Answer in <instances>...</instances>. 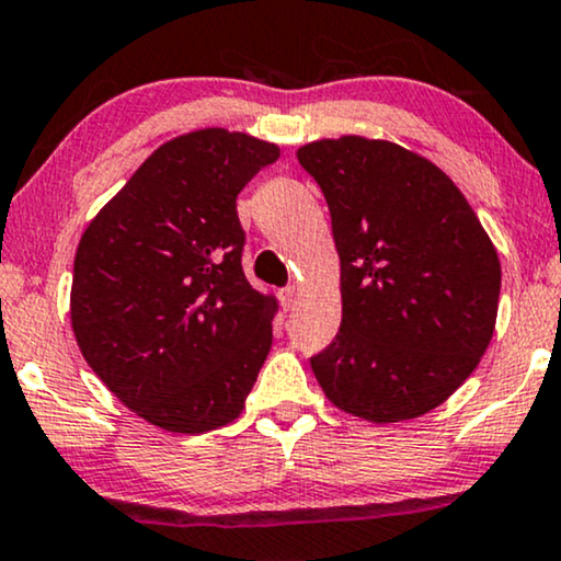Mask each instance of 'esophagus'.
<instances>
[{"label":"esophagus","instance_id":"1","mask_svg":"<svg viewBox=\"0 0 561 561\" xmlns=\"http://www.w3.org/2000/svg\"><path fill=\"white\" fill-rule=\"evenodd\" d=\"M296 299H299V291H296L294 286L283 288V291H280V304H283V309H294V307H296Z\"/></svg>","mask_w":561,"mask_h":561}]
</instances>
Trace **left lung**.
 <instances>
[{
	"mask_svg": "<svg viewBox=\"0 0 561 561\" xmlns=\"http://www.w3.org/2000/svg\"><path fill=\"white\" fill-rule=\"evenodd\" d=\"M320 184L341 257L343 320L312 371L335 408L371 424L419 419L471 377L494 335L502 267L439 165L343 135L296 150Z\"/></svg>",
	"mask_w": 561,
	"mask_h": 561,
	"instance_id": "1",
	"label": "left lung"
}]
</instances>
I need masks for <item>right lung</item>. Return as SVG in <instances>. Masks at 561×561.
Returning <instances> with one entry per match:
<instances>
[{"label": "right lung", "mask_w": 561, "mask_h": 561, "mask_svg": "<svg viewBox=\"0 0 561 561\" xmlns=\"http://www.w3.org/2000/svg\"><path fill=\"white\" fill-rule=\"evenodd\" d=\"M280 148L220 127L153 150L90 220L69 320L90 369L163 432L231 424L257 382L278 299L241 270L237 195Z\"/></svg>", "instance_id": "1"}]
</instances>
